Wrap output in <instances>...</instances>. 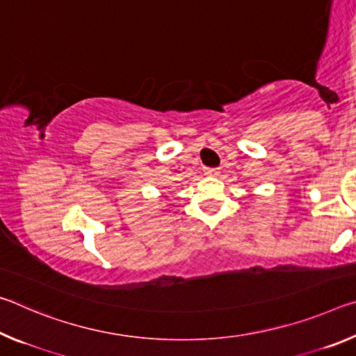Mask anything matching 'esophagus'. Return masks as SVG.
Returning a JSON list of instances; mask_svg holds the SVG:
<instances>
[{"label": "esophagus", "instance_id": "obj_1", "mask_svg": "<svg viewBox=\"0 0 356 356\" xmlns=\"http://www.w3.org/2000/svg\"><path fill=\"white\" fill-rule=\"evenodd\" d=\"M206 174H207V176L215 177V176H218V174H220V170H218V168H206Z\"/></svg>", "mask_w": 356, "mask_h": 356}]
</instances>
